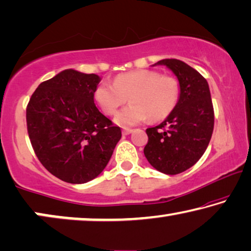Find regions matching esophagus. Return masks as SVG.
I'll use <instances>...</instances> for the list:
<instances>
[{"instance_id":"1","label":"esophagus","mask_w":251,"mask_h":251,"mask_svg":"<svg viewBox=\"0 0 251 251\" xmlns=\"http://www.w3.org/2000/svg\"><path fill=\"white\" fill-rule=\"evenodd\" d=\"M133 131V130L132 129H129V128H125V129H123L122 130V133L123 134H125V136H126V134H130V133H131Z\"/></svg>"}]
</instances>
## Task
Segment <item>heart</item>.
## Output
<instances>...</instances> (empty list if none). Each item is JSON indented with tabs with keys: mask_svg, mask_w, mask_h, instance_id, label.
<instances>
[{
	"mask_svg": "<svg viewBox=\"0 0 251 251\" xmlns=\"http://www.w3.org/2000/svg\"><path fill=\"white\" fill-rule=\"evenodd\" d=\"M131 101L119 112L115 122L130 126L147 118L157 122L172 113L180 100V83L172 75L154 70H133L120 74L113 83L101 81L94 90V100L104 114L112 115L126 100Z\"/></svg>",
	"mask_w": 251,
	"mask_h": 251,
	"instance_id": "obj_1",
	"label": "heart"
}]
</instances>
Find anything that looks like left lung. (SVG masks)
<instances>
[{"label":"left lung","mask_w":251,"mask_h":251,"mask_svg":"<svg viewBox=\"0 0 251 251\" xmlns=\"http://www.w3.org/2000/svg\"><path fill=\"white\" fill-rule=\"evenodd\" d=\"M180 83V100L165 121L146 129L144 154L152 168L170 176L179 174L199 161L214 129V107L208 82L197 70L176 59H164Z\"/></svg>","instance_id":"obj_1"}]
</instances>
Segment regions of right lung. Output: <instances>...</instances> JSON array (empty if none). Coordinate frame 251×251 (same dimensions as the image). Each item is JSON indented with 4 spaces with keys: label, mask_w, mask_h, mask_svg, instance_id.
I'll return each instance as SVG.
<instances>
[{
    "label": "right lung",
    "mask_w": 251,
    "mask_h": 251,
    "mask_svg": "<svg viewBox=\"0 0 251 251\" xmlns=\"http://www.w3.org/2000/svg\"><path fill=\"white\" fill-rule=\"evenodd\" d=\"M97 75L64 70L39 85L28 101L27 130L43 166L69 183L95 179L110 161L121 129L94 103Z\"/></svg>",
    "instance_id": "1"
}]
</instances>
